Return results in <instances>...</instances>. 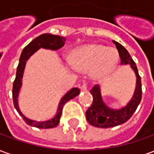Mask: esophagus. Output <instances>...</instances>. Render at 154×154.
Returning <instances> with one entry per match:
<instances>
[{"instance_id": "1", "label": "esophagus", "mask_w": 154, "mask_h": 154, "mask_svg": "<svg viewBox=\"0 0 154 154\" xmlns=\"http://www.w3.org/2000/svg\"><path fill=\"white\" fill-rule=\"evenodd\" d=\"M81 91H87V85L86 83L82 84V86L81 87Z\"/></svg>"}]
</instances>
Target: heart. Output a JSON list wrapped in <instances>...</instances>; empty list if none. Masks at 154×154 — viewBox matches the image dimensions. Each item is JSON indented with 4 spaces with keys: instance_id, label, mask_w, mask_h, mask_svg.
<instances>
[{
    "instance_id": "obj_1",
    "label": "heart",
    "mask_w": 154,
    "mask_h": 154,
    "mask_svg": "<svg viewBox=\"0 0 154 154\" xmlns=\"http://www.w3.org/2000/svg\"><path fill=\"white\" fill-rule=\"evenodd\" d=\"M119 55L114 48L91 44L78 48L72 53L71 63L82 72L90 71L95 78H101L111 73L118 63Z\"/></svg>"
}]
</instances>
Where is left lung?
<instances>
[{"instance_id": "8db88e82", "label": "left lung", "mask_w": 154, "mask_h": 154, "mask_svg": "<svg viewBox=\"0 0 154 154\" xmlns=\"http://www.w3.org/2000/svg\"><path fill=\"white\" fill-rule=\"evenodd\" d=\"M116 47L119 52L120 57V64H129L132 67L137 77L136 89L134 94L132 100L129 104L120 110H111L107 107L102 101L100 97V88L98 86H95L90 91L91 94L93 97L92 104L86 112V118L89 124L98 128H110L115 126L122 125L129 120L133 114L135 112L137 107L140 103L142 99V84L141 77L139 75L138 68L135 63L134 62L129 52L126 50L122 45L118 42L113 41Z\"/></svg>"}]
</instances>
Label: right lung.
Instances as JSON below:
<instances>
[{"label": "right lung", "instance_id": "1", "mask_svg": "<svg viewBox=\"0 0 154 154\" xmlns=\"http://www.w3.org/2000/svg\"><path fill=\"white\" fill-rule=\"evenodd\" d=\"M66 38L64 37H61L58 35H54L51 34H44V35H39L38 37L35 38L33 41H31L26 47L23 49L20 57V62H19L17 70H16V77L13 83V88H12V97H13V102L16 110L18 111L19 114L22 116L23 119L25 120V123L29 125L36 127L38 129H51L54 128L58 125L60 121V117L62 115V110L64 104L67 101L70 100L75 97H77L78 94L80 93V90L78 88H72L64 96L62 100H61L58 108H57V113L54 116L53 119H48L47 121H43V122H37L35 120L27 119L26 117L22 115L20 110L18 107V102H17V98H18V94L20 88L21 87V80L24 73V69H25L26 61L32 54H35V52L39 49L40 48H48L52 50H57L60 48L65 44Z\"/></svg>", "mask_w": 154, "mask_h": 154}]
</instances>
